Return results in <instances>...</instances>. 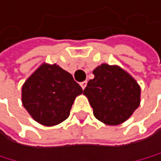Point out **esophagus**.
Segmentation results:
<instances>
[{
	"mask_svg": "<svg viewBox=\"0 0 161 161\" xmlns=\"http://www.w3.org/2000/svg\"><path fill=\"white\" fill-rule=\"evenodd\" d=\"M80 85H81L82 89H84V88L86 87V85H87V81H83V82H81V83H80Z\"/></svg>",
	"mask_w": 161,
	"mask_h": 161,
	"instance_id": "obj_1",
	"label": "esophagus"
}]
</instances>
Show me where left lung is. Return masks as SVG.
Here are the masks:
<instances>
[{
  "instance_id": "1",
  "label": "left lung",
  "mask_w": 161,
  "mask_h": 161,
  "mask_svg": "<svg viewBox=\"0 0 161 161\" xmlns=\"http://www.w3.org/2000/svg\"><path fill=\"white\" fill-rule=\"evenodd\" d=\"M83 94L88 97L95 118L109 125L124 122L140 105L137 81L117 66L103 64L93 71Z\"/></svg>"
}]
</instances>
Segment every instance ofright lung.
Returning a JSON list of instances; mask_svg holds the SVG:
<instances>
[{
  "label": "right lung",
  "mask_w": 161,
  "mask_h": 161,
  "mask_svg": "<svg viewBox=\"0 0 161 161\" xmlns=\"http://www.w3.org/2000/svg\"><path fill=\"white\" fill-rule=\"evenodd\" d=\"M83 90L57 64H43L22 86V104L30 115L46 126L66 120L77 95Z\"/></svg>",
  "instance_id": "right-lung-1"
}]
</instances>
